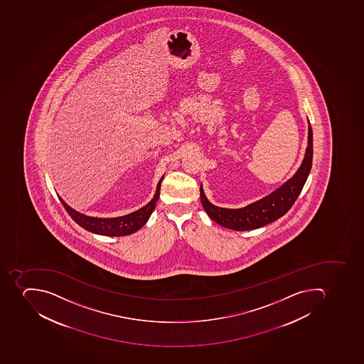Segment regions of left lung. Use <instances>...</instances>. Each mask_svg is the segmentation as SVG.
Here are the masks:
<instances>
[{"instance_id":"obj_1","label":"left lung","mask_w":364,"mask_h":364,"mask_svg":"<svg viewBox=\"0 0 364 364\" xmlns=\"http://www.w3.org/2000/svg\"><path fill=\"white\" fill-rule=\"evenodd\" d=\"M307 148L303 161L297 172L286 181L278 189L271 192L259 200L241 207V208H223L215 206L207 199L200 186V200L209 218L220 225L235 230V231H250L258 229L284 216L295 203L303 189L304 184L309 178L312 168L313 161V132L309 120V135Z\"/></svg>"}]
</instances>
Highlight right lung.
<instances>
[{
  "label": "right lung",
  "mask_w": 364,
  "mask_h": 364,
  "mask_svg": "<svg viewBox=\"0 0 364 364\" xmlns=\"http://www.w3.org/2000/svg\"><path fill=\"white\" fill-rule=\"evenodd\" d=\"M163 178L164 176H161V180L158 182L155 195L152 197L151 200L146 203V206L135 210V212L124 215V216H118V218H101L87 216V215L82 214V213L77 212V210H75L74 208L69 206L68 203H65L60 196H58V197L60 199L61 203L66 209L67 213L70 215V218L86 231L92 232L95 235H108V237H123V235H132L148 222L150 215L155 209L158 198L161 195V186Z\"/></svg>",
  "instance_id": "right-lung-1"
}]
</instances>
